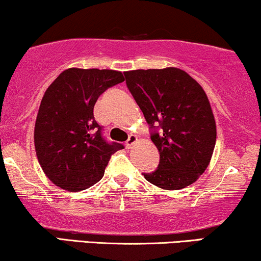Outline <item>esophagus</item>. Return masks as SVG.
Wrapping results in <instances>:
<instances>
[{
  "instance_id": "1",
  "label": "esophagus",
  "mask_w": 261,
  "mask_h": 261,
  "mask_svg": "<svg viewBox=\"0 0 261 261\" xmlns=\"http://www.w3.org/2000/svg\"><path fill=\"white\" fill-rule=\"evenodd\" d=\"M138 141V138H137V135H134V134H130L129 137H128V140L126 141V147L127 148H130L132 146H133L135 142Z\"/></svg>"
}]
</instances>
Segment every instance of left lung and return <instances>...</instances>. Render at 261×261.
Here are the masks:
<instances>
[{
	"label": "left lung",
	"mask_w": 261,
	"mask_h": 261,
	"mask_svg": "<svg viewBox=\"0 0 261 261\" xmlns=\"http://www.w3.org/2000/svg\"><path fill=\"white\" fill-rule=\"evenodd\" d=\"M124 77L160 154L158 169L142 174L165 190L187 188L208 167L216 142L204 90L177 67L127 71Z\"/></svg>",
	"instance_id": "left-lung-1"
}]
</instances>
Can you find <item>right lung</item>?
Here are the masks:
<instances>
[{
  "instance_id": "right-lung-1",
  "label": "right lung",
  "mask_w": 261,
  "mask_h": 261,
  "mask_svg": "<svg viewBox=\"0 0 261 261\" xmlns=\"http://www.w3.org/2000/svg\"><path fill=\"white\" fill-rule=\"evenodd\" d=\"M122 72L76 69L63 71L45 91L35 121V152L48 179L67 191H81L101 180L112 154L123 148L108 142L94 117L107 89L122 83Z\"/></svg>"
}]
</instances>
